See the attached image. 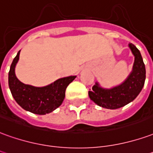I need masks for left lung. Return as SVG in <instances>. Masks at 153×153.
I'll return each mask as SVG.
<instances>
[{
	"instance_id": "1",
	"label": "left lung",
	"mask_w": 153,
	"mask_h": 153,
	"mask_svg": "<svg viewBox=\"0 0 153 153\" xmlns=\"http://www.w3.org/2000/svg\"><path fill=\"white\" fill-rule=\"evenodd\" d=\"M128 47L134 55L132 72L121 84L110 88L101 87L96 82L91 91H88V96L97 105L117 109L133 101L142 91L146 79L145 65L138 49L132 44H129Z\"/></svg>"
}]
</instances>
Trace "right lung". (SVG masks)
Returning <instances> with one entry per match:
<instances>
[{
  "label": "right lung",
  "mask_w": 153,
  "mask_h": 153,
  "mask_svg": "<svg viewBox=\"0 0 153 153\" xmlns=\"http://www.w3.org/2000/svg\"><path fill=\"white\" fill-rule=\"evenodd\" d=\"M20 52L12 61L8 75L10 90L20 106L33 114L45 115L60 106L65 97L66 88L76 76H69L55 80L44 87L23 84L16 76L15 69L20 58Z\"/></svg>",
  "instance_id": "right-lung-1"
}]
</instances>
